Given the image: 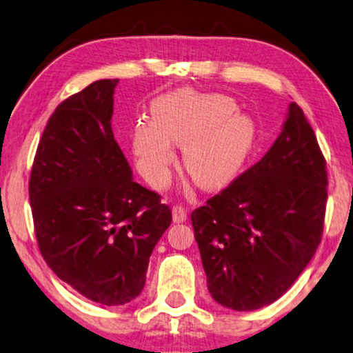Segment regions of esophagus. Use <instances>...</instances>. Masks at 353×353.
Listing matches in <instances>:
<instances>
[{
  "instance_id": "obj_1",
  "label": "esophagus",
  "mask_w": 353,
  "mask_h": 353,
  "mask_svg": "<svg viewBox=\"0 0 353 353\" xmlns=\"http://www.w3.org/2000/svg\"><path fill=\"white\" fill-rule=\"evenodd\" d=\"M188 219V214H187V210L182 206H174L172 208V221L176 222V224H181V222H185Z\"/></svg>"
}]
</instances>
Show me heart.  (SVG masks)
Returning <instances> with one entry per match:
<instances>
[{
    "instance_id": "b5f03b06",
    "label": "heart",
    "mask_w": 353,
    "mask_h": 353,
    "mask_svg": "<svg viewBox=\"0 0 353 353\" xmlns=\"http://www.w3.org/2000/svg\"><path fill=\"white\" fill-rule=\"evenodd\" d=\"M222 94L176 91L152 103V123L137 121L132 148L141 171L160 185L174 163L171 143L183 147V166L205 188L225 185L238 174L256 141V125Z\"/></svg>"
}]
</instances>
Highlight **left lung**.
<instances>
[{
  "mask_svg": "<svg viewBox=\"0 0 353 353\" xmlns=\"http://www.w3.org/2000/svg\"><path fill=\"white\" fill-rule=\"evenodd\" d=\"M326 185L314 129L292 102L270 150L190 216L216 302L256 310L290 290L321 241Z\"/></svg>",
  "mask_w": 353,
  "mask_h": 353,
  "instance_id": "obj_1",
  "label": "left lung"
}]
</instances>
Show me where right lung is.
<instances>
[{"mask_svg": "<svg viewBox=\"0 0 353 353\" xmlns=\"http://www.w3.org/2000/svg\"><path fill=\"white\" fill-rule=\"evenodd\" d=\"M118 79H99L57 105L39 139L28 195L34 235L54 274L89 301L141 294L171 208L132 181L112 131Z\"/></svg>", "mask_w": 353, "mask_h": 353, "instance_id": "obj_1", "label": "right lung"}]
</instances>
